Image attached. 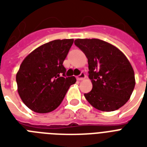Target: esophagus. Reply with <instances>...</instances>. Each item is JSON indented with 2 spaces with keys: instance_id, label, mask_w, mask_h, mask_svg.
<instances>
[{
  "instance_id": "esophagus-1",
  "label": "esophagus",
  "mask_w": 147,
  "mask_h": 147,
  "mask_svg": "<svg viewBox=\"0 0 147 147\" xmlns=\"http://www.w3.org/2000/svg\"><path fill=\"white\" fill-rule=\"evenodd\" d=\"M84 78H85V74L84 73V72H82L79 76H77V79H78V81L83 80Z\"/></svg>"
}]
</instances>
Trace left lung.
Masks as SVG:
<instances>
[{"label": "left lung", "instance_id": "8db88e82", "mask_svg": "<svg viewBox=\"0 0 147 147\" xmlns=\"http://www.w3.org/2000/svg\"><path fill=\"white\" fill-rule=\"evenodd\" d=\"M75 45L85 53L92 89L85 94L94 108L114 111L130 99L135 86L134 71L125 55L98 39H77Z\"/></svg>", "mask_w": 147, "mask_h": 147}]
</instances>
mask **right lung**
Segmentation results:
<instances>
[{"instance_id": "right-lung-1", "label": "right lung", "mask_w": 147, "mask_h": 147, "mask_svg": "<svg viewBox=\"0 0 147 147\" xmlns=\"http://www.w3.org/2000/svg\"><path fill=\"white\" fill-rule=\"evenodd\" d=\"M73 39L55 40L30 53L22 62L16 76L17 91L23 102L34 112L45 114L62 103L74 76L66 77L63 62Z\"/></svg>"}]
</instances>
